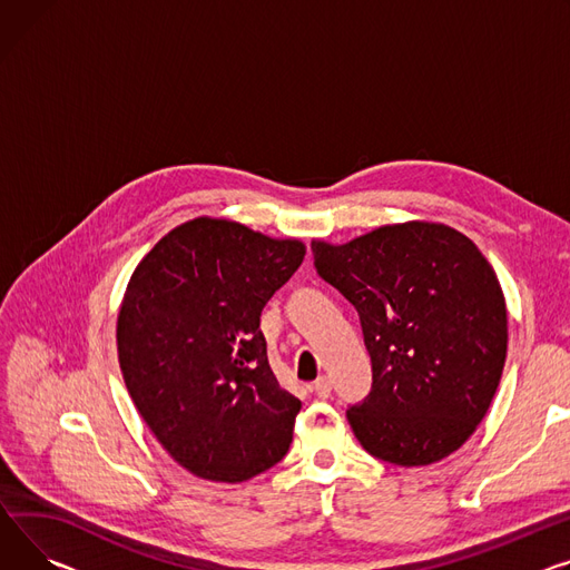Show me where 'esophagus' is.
Masks as SVG:
<instances>
[{"instance_id": "esophagus-1", "label": "esophagus", "mask_w": 570, "mask_h": 570, "mask_svg": "<svg viewBox=\"0 0 570 570\" xmlns=\"http://www.w3.org/2000/svg\"><path fill=\"white\" fill-rule=\"evenodd\" d=\"M312 390L316 392V396H318V399H327V396H330V392H332V383H330V377H327V375L318 377V381L312 385Z\"/></svg>"}]
</instances>
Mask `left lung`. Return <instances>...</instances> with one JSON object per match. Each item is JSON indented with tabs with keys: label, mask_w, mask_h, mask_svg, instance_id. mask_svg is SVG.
<instances>
[{
	"label": "left lung",
	"mask_w": 570,
	"mask_h": 570,
	"mask_svg": "<svg viewBox=\"0 0 570 570\" xmlns=\"http://www.w3.org/2000/svg\"><path fill=\"white\" fill-rule=\"evenodd\" d=\"M312 252L357 309L371 355V392L346 412L360 444L401 468L461 449L498 392L509 341L504 293L479 247L412 219Z\"/></svg>",
	"instance_id": "obj_1"
}]
</instances>
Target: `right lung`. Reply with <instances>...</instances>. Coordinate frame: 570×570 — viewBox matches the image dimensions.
<instances>
[{"label": "right lung", "mask_w": 570, "mask_h": 570, "mask_svg": "<svg viewBox=\"0 0 570 570\" xmlns=\"http://www.w3.org/2000/svg\"><path fill=\"white\" fill-rule=\"evenodd\" d=\"M295 238L195 217L135 268L117 318L126 387L169 456L240 483L284 459L302 403L268 364L261 312L305 258Z\"/></svg>", "instance_id": "right-lung-1"}]
</instances>
